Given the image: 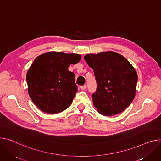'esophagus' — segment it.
I'll list each match as a JSON object with an SVG mask.
<instances>
[{"mask_svg":"<svg viewBox=\"0 0 161 161\" xmlns=\"http://www.w3.org/2000/svg\"><path fill=\"white\" fill-rule=\"evenodd\" d=\"M80 89L81 90H85L87 89V85H82V86H80Z\"/></svg>","mask_w":161,"mask_h":161,"instance_id":"esophagus-1","label":"esophagus"}]
</instances>
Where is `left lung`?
I'll use <instances>...</instances> for the list:
<instances>
[{"label":"left lung","instance_id":"left-lung-1","mask_svg":"<svg viewBox=\"0 0 161 161\" xmlns=\"http://www.w3.org/2000/svg\"><path fill=\"white\" fill-rule=\"evenodd\" d=\"M84 59L94 73L97 89L92 97L99 113L112 116L124 111L135 96L138 76L131 64L113 51L87 54Z\"/></svg>","mask_w":161,"mask_h":161}]
</instances>
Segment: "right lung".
I'll use <instances>...</instances> for the list:
<instances>
[{"label": "right lung", "mask_w": 161, "mask_h": 161, "mask_svg": "<svg viewBox=\"0 0 161 161\" xmlns=\"http://www.w3.org/2000/svg\"><path fill=\"white\" fill-rule=\"evenodd\" d=\"M81 57L76 53L49 52L39 56L26 74L30 97L37 108L47 113H59L72 102L78 87L74 74L68 70Z\"/></svg>", "instance_id": "add662e5"}]
</instances>
